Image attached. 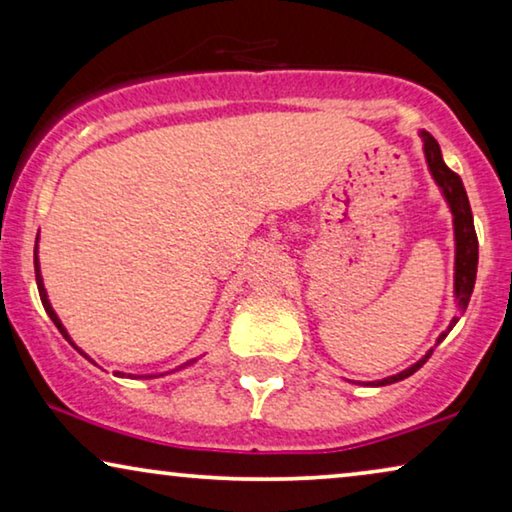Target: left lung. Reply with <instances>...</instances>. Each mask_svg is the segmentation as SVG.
<instances>
[{"label": "left lung", "mask_w": 512, "mask_h": 512, "mask_svg": "<svg viewBox=\"0 0 512 512\" xmlns=\"http://www.w3.org/2000/svg\"><path fill=\"white\" fill-rule=\"evenodd\" d=\"M419 137H422V146H424V158L426 165H429V172L433 181H436L440 193L447 202L452 212V226H454V300H457V310L459 314L466 312L468 300H471L473 286H475V275H478V235H475V226H473V212H471V202H468L466 188L461 184L459 174H454L450 167L445 165L443 153H440V146L436 139H433L426 130H419ZM459 317L452 319V324L447 326L445 333L438 335V342L445 340V335L452 331V326L457 324ZM433 349H429L422 359L417 363H412L410 368L401 370L398 375L384 377V380L373 382L375 387H384V384H394L401 382L405 377H410L412 373H417L419 368L424 366L426 359H429Z\"/></svg>", "instance_id": "obj_1"}]
</instances>
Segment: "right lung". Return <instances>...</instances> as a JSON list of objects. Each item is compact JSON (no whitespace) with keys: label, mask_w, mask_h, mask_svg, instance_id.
Returning a JSON list of instances; mask_svg holds the SVG:
<instances>
[{"label":"right lung","mask_w":512,"mask_h":512,"mask_svg":"<svg viewBox=\"0 0 512 512\" xmlns=\"http://www.w3.org/2000/svg\"><path fill=\"white\" fill-rule=\"evenodd\" d=\"M37 242H39V237H37ZM37 254H39V247H37V244H34V272H37V286H39V296H41V303H44V310L48 312V317H51L53 324L58 326V331H60L62 335H65V338H67L69 342H72V338H69V333H67V328L62 326L60 317H58V314H55V310H53L51 300H48V293H46V286H44V277H41V268H39V256H37ZM72 345H74V342H72ZM74 349H79V347L74 345ZM79 352H81V349H79ZM81 354L86 356L88 361H93V359H90V356H88L86 352H81ZM93 363H95V361H93ZM191 363H195V359H193V361H186L184 366H179V368H174V370H181V368L191 366ZM174 370H170V373H174ZM118 375H125V373H118ZM160 375H167V373H160ZM160 375H128V377H144V380H151V377H160Z\"/></svg>","instance_id":"obj_1"}]
</instances>
